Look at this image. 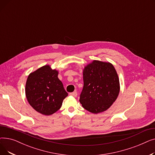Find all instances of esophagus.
I'll return each instance as SVG.
<instances>
[{
    "label": "esophagus",
    "mask_w": 155,
    "mask_h": 155,
    "mask_svg": "<svg viewBox=\"0 0 155 155\" xmlns=\"http://www.w3.org/2000/svg\"><path fill=\"white\" fill-rule=\"evenodd\" d=\"M70 95L73 96V97H77V92H73L70 93Z\"/></svg>",
    "instance_id": "34e87169"
}]
</instances>
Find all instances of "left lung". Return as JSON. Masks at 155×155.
<instances>
[{
    "instance_id": "obj_1",
    "label": "left lung",
    "mask_w": 155,
    "mask_h": 155,
    "mask_svg": "<svg viewBox=\"0 0 155 155\" xmlns=\"http://www.w3.org/2000/svg\"><path fill=\"white\" fill-rule=\"evenodd\" d=\"M84 88L80 102L87 110L98 114L107 110L120 92L117 73L109 62L94 60L83 70Z\"/></svg>"
}]
</instances>
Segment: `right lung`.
<instances>
[{"mask_svg": "<svg viewBox=\"0 0 155 155\" xmlns=\"http://www.w3.org/2000/svg\"><path fill=\"white\" fill-rule=\"evenodd\" d=\"M58 75V70L46 64L28 75L26 99L31 106L41 114L50 116L58 110L68 95Z\"/></svg>", "mask_w": 155, "mask_h": 155, "instance_id": "right-lung-1", "label": "right lung"}]
</instances>
